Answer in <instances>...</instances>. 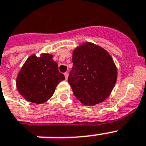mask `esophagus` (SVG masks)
<instances>
[{
    "mask_svg": "<svg viewBox=\"0 0 146 146\" xmlns=\"http://www.w3.org/2000/svg\"><path fill=\"white\" fill-rule=\"evenodd\" d=\"M64 76H65V79L67 80V78H68V73L66 72V73H64Z\"/></svg>",
    "mask_w": 146,
    "mask_h": 146,
    "instance_id": "obj_1",
    "label": "esophagus"
}]
</instances>
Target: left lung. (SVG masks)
Listing matches in <instances>:
<instances>
[{
	"label": "left lung",
	"mask_w": 146,
	"mask_h": 146,
	"mask_svg": "<svg viewBox=\"0 0 146 146\" xmlns=\"http://www.w3.org/2000/svg\"><path fill=\"white\" fill-rule=\"evenodd\" d=\"M72 61L68 82L76 98L88 106L104 102L117 76L111 55L101 47L86 42L73 50Z\"/></svg>",
	"instance_id": "obj_1"
}]
</instances>
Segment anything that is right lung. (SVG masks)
<instances>
[{
	"mask_svg": "<svg viewBox=\"0 0 146 146\" xmlns=\"http://www.w3.org/2000/svg\"><path fill=\"white\" fill-rule=\"evenodd\" d=\"M65 80L52 55L42 54L29 57L17 76V87L23 97L29 102L42 104L54 93L60 82Z\"/></svg>",
	"mask_w": 146,
	"mask_h": 146,
	"instance_id": "1",
	"label": "right lung"
}]
</instances>
